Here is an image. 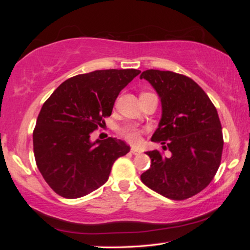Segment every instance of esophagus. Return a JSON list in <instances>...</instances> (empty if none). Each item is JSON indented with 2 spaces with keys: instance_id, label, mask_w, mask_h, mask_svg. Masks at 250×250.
Masks as SVG:
<instances>
[{
  "instance_id": "34e87169",
  "label": "esophagus",
  "mask_w": 250,
  "mask_h": 250,
  "mask_svg": "<svg viewBox=\"0 0 250 250\" xmlns=\"http://www.w3.org/2000/svg\"><path fill=\"white\" fill-rule=\"evenodd\" d=\"M131 153L134 154V155H137V154H140L141 151L139 150V149H137V147H131Z\"/></svg>"
}]
</instances>
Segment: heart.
I'll use <instances>...</instances> for the list:
<instances>
[{
	"label": "heart",
	"mask_w": 250,
	"mask_h": 250,
	"mask_svg": "<svg viewBox=\"0 0 250 250\" xmlns=\"http://www.w3.org/2000/svg\"><path fill=\"white\" fill-rule=\"evenodd\" d=\"M141 132L142 131L133 125H128L121 130V133L130 143L137 145L141 140Z\"/></svg>",
	"instance_id": "b5f03b06"
}]
</instances>
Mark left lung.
<instances>
[{"mask_svg":"<svg viewBox=\"0 0 250 250\" xmlns=\"http://www.w3.org/2000/svg\"><path fill=\"white\" fill-rule=\"evenodd\" d=\"M140 78L149 82L161 99L162 117L152 135L163 150L147 151L151 167L141 174L147 188L167 198L186 200L203 191L221 164L223 132L217 110L205 91L184 75L149 69Z\"/></svg>","mask_w":250,"mask_h":250,"instance_id":"obj_1","label":"left lung"}]
</instances>
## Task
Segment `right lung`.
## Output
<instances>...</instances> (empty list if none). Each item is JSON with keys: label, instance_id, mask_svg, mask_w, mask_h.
Returning <instances> with one entry per match:
<instances>
[{"label": "right lung", "instance_id": "add662e5", "mask_svg": "<svg viewBox=\"0 0 250 250\" xmlns=\"http://www.w3.org/2000/svg\"><path fill=\"white\" fill-rule=\"evenodd\" d=\"M138 69H104L67 79L45 101L33 132L37 167L55 193L78 198L108 181L115 161L130 151L116 138L90 141L111 115Z\"/></svg>", "mask_w": 250, "mask_h": 250}]
</instances>
